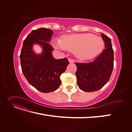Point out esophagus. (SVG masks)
<instances>
[{
    "label": "esophagus",
    "instance_id": "esophagus-1",
    "mask_svg": "<svg viewBox=\"0 0 132 132\" xmlns=\"http://www.w3.org/2000/svg\"><path fill=\"white\" fill-rule=\"evenodd\" d=\"M68 61H69V62L70 63L74 62V60H73V59L70 58H68Z\"/></svg>",
    "mask_w": 132,
    "mask_h": 132
}]
</instances>
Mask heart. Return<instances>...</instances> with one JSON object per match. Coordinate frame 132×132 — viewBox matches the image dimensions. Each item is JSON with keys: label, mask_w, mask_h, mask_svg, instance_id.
I'll return each instance as SVG.
<instances>
[{"label": "heart", "mask_w": 132, "mask_h": 132, "mask_svg": "<svg viewBox=\"0 0 132 132\" xmlns=\"http://www.w3.org/2000/svg\"><path fill=\"white\" fill-rule=\"evenodd\" d=\"M53 45L63 50L74 53L79 59L89 60L101 52L105 43L101 37L86 33L63 36L61 39H54Z\"/></svg>", "instance_id": "obj_1"}]
</instances>
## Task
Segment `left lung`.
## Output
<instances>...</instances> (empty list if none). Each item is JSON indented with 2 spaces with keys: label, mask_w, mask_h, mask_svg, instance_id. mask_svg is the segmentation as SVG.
I'll return each instance as SVG.
<instances>
[{
  "label": "left lung",
  "mask_w": 132,
  "mask_h": 132,
  "mask_svg": "<svg viewBox=\"0 0 132 132\" xmlns=\"http://www.w3.org/2000/svg\"><path fill=\"white\" fill-rule=\"evenodd\" d=\"M106 48L101 54L89 63H75L76 77L79 88L85 92L101 89L109 81L113 68L114 52L111 38L102 34Z\"/></svg>",
  "instance_id": "obj_1"
}]
</instances>
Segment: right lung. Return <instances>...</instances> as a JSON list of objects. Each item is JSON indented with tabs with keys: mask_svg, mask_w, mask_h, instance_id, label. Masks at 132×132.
Here are the masks:
<instances>
[{
	"mask_svg": "<svg viewBox=\"0 0 132 132\" xmlns=\"http://www.w3.org/2000/svg\"><path fill=\"white\" fill-rule=\"evenodd\" d=\"M53 31L46 28L33 30L23 41L20 55L22 71L27 80L39 91L48 93L56 90L61 84L60 77L69 64L67 58L55 59L48 42ZM43 48V53L36 55L31 49L33 44Z\"/></svg>",
	"mask_w": 132,
	"mask_h": 132,
	"instance_id": "right-lung-1",
	"label": "right lung"
}]
</instances>
